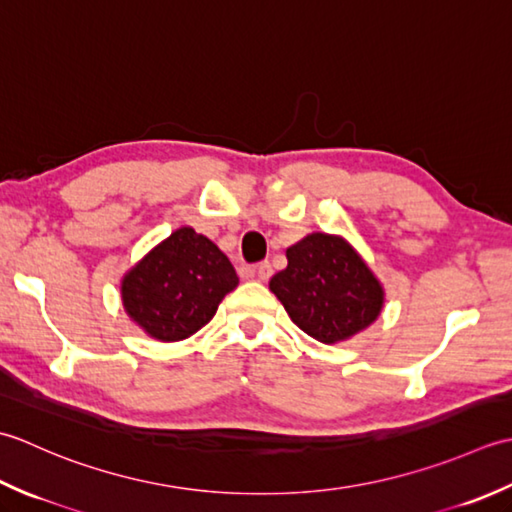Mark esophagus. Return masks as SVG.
I'll return each mask as SVG.
<instances>
[{"label":"esophagus","mask_w":512,"mask_h":512,"mask_svg":"<svg viewBox=\"0 0 512 512\" xmlns=\"http://www.w3.org/2000/svg\"><path fill=\"white\" fill-rule=\"evenodd\" d=\"M271 274H274V269H271V265L267 263V260H265V263H258L254 267V276L260 280V283H265V280H269Z\"/></svg>","instance_id":"34e87169"}]
</instances>
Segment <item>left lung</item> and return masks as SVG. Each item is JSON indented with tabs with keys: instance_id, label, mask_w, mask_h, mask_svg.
<instances>
[{
	"instance_id": "obj_1",
	"label": "left lung",
	"mask_w": 512,
	"mask_h": 512,
	"mask_svg": "<svg viewBox=\"0 0 512 512\" xmlns=\"http://www.w3.org/2000/svg\"><path fill=\"white\" fill-rule=\"evenodd\" d=\"M269 289L294 325L325 344L371 327L384 307V287L356 247L325 232L287 247V267L269 280Z\"/></svg>"
}]
</instances>
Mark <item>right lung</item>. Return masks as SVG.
<instances>
[{"label":"right lung","mask_w":512,"mask_h":512,"mask_svg":"<svg viewBox=\"0 0 512 512\" xmlns=\"http://www.w3.org/2000/svg\"><path fill=\"white\" fill-rule=\"evenodd\" d=\"M238 287L229 258L194 227H179L125 271V314L150 338L179 342L194 336Z\"/></svg>","instance_id":"right-lung-1"}]
</instances>
